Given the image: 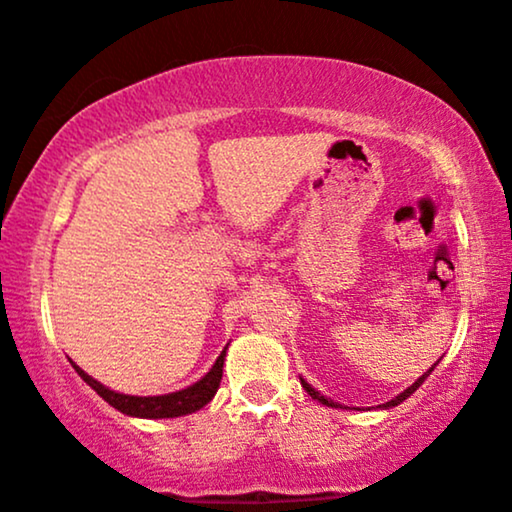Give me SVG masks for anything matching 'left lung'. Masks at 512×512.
<instances>
[{
	"label": "left lung",
	"mask_w": 512,
	"mask_h": 512,
	"mask_svg": "<svg viewBox=\"0 0 512 512\" xmlns=\"http://www.w3.org/2000/svg\"><path fill=\"white\" fill-rule=\"evenodd\" d=\"M436 365H439V362H436ZM436 365H432V369H429V372H424L422 374V377L420 379H417L415 381V384H412V386H408V389H405L403 393H400V396H396V398H393V400H389V403H384V405H379V408H396V405H400V403H403V400L405 398H410L412 396V393H415L417 389H420V386L424 384V379H427L429 377V374H432L434 372V367ZM300 384H303V389L307 391V393H310V396L312 398H315V400H319V403H322V405H329V408H343V405L341 403H334V400H331V398H324L322 396V393H319V391H315V389H312V386L310 384H307V381L305 379H300Z\"/></svg>",
	"instance_id": "left-lung-1"
}]
</instances>
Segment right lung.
<instances>
[{
	"mask_svg": "<svg viewBox=\"0 0 512 512\" xmlns=\"http://www.w3.org/2000/svg\"><path fill=\"white\" fill-rule=\"evenodd\" d=\"M226 348L221 350L217 362H214L212 369H209V372L200 381H195V384L188 386V389L164 393V396H128V393L112 391V389H107L104 384H100L97 379H92L90 374H85L83 369L76 365V362H71V365L80 374V379H83L90 389L97 391V396H102L109 405H112V408L123 412V415L145 417V420H164V417L190 415V412L205 408L209 400L214 398V393H217L219 384H221V374H224Z\"/></svg>",
	"mask_w": 512,
	"mask_h": 512,
	"instance_id": "obj_1",
	"label": "right lung"
}]
</instances>
